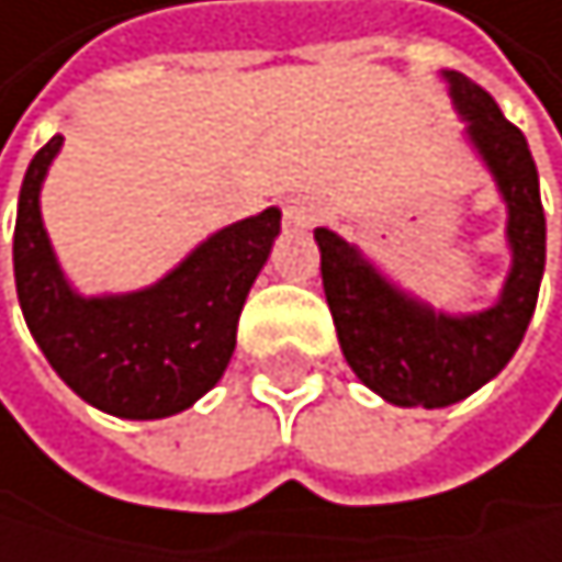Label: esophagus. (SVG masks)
<instances>
[{"label":"esophagus","instance_id":"34e87169","mask_svg":"<svg viewBox=\"0 0 562 562\" xmlns=\"http://www.w3.org/2000/svg\"><path fill=\"white\" fill-rule=\"evenodd\" d=\"M322 216V206L315 200H291L284 206V223L288 226H312Z\"/></svg>","mask_w":562,"mask_h":562}]
</instances>
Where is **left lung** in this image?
Instances as JSON below:
<instances>
[{
  "instance_id": "8db88e82",
  "label": "left lung",
  "mask_w": 562,
  "mask_h": 562,
  "mask_svg": "<svg viewBox=\"0 0 562 562\" xmlns=\"http://www.w3.org/2000/svg\"><path fill=\"white\" fill-rule=\"evenodd\" d=\"M468 138L492 169L508 206L513 271L502 297L479 315H434L396 291L370 260L325 226L315 231L322 250L325 302L352 373L396 407H448L492 376L519 349L536 312L547 268V216L539 200V172L526 135L505 121L488 91L464 74H445Z\"/></svg>"
}]
</instances>
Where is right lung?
<instances>
[{
    "instance_id": "add662e5",
    "label": "right lung",
    "mask_w": 562,
    "mask_h": 562,
    "mask_svg": "<svg viewBox=\"0 0 562 562\" xmlns=\"http://www.w3.org/2000/svg\"><path fill=\"white\" fill-rule=\"evenodd\" d=\"M60 142L54 135L33 155L20 189L12 268L23 318L46 362L91 407L128 420L172 417L213 390L231 362L247 291L281 231V210L213 234L145 291L80 297L64 281L40 220V186Z\"/></svg>"
}]
</instances>
